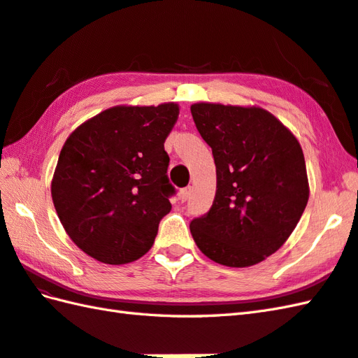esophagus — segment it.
I'll return each mask as SVG.
<instances>
[{"label": "esophagus", "mask_w": 358, "mask_h": 358, "mask_svg": "<svg viewBox=\"0 0 358 358\" xmlns=\"http://www.w3.org/2000/svg\"><path fill=\"white\" fill-rule=\"evenodd\" d=\"M191 192H192V187H191V186H187V187H183V189H181V191L178 192L180 200H181V201H187L189 196H191Z\"/></svg>", "instance_id": "esophagus-1"}]
</instances>
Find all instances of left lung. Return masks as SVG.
Instances as JSON below:
<instances>
[{
    "label": "left lung",
    "instance_id": "1",
    "mask_svg": "<svg viewBox=\"0 0 358 358\" xmlns=\"http://www.w3.org/2000/svg\"><path fill=\"white\" fill-rule=\"evenodd\" d=\"M214 155L217 192L208 214L191 222L201 252L248 268L285 245L309 199L305 155L294 134L262 108L191 106Z\"/></svg>",
    "mask_w": 358,
    "mask_h": 358
}]
</instances>
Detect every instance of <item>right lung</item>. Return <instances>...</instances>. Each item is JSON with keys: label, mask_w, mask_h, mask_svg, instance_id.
<instances>
[{"label": "right lung", "mask_w": 358, "mask_h": 358, "mask_svg": "<svg viewBox=\"0 0 358 358\" xmlns=\"http://www.w3.org/2000/svg\"><path fill=\"white\" fill-rule=\"evenodd\" d=\"M178 104L115 106L85 121L66 140L52 178L64 231L106 264L138 260L154 245L175 187L164 141Z\"/></svg>", "instance_id": "obj_1"}]
</instances>
